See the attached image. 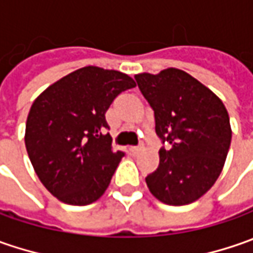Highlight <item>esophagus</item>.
<instances>
[{
	"mask_svg": "<svg viewBox=\"0 0 253 253\" xmlns=\"http://www.w3.org/2000/svg\"><path fill=\"white\" fill-rule=\"evenodd\" d=\"M142 149H143V146H132L131 153L133 155V156H136V155H138V153H139Z\"/></svg>",
	"mask_w": 253,
	"mask_h": 253,
	"instance_id": "esophagus-1",
	"label": "esophagus"
}]
</instances>
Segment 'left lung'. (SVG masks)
I'll return each mask as SVG.
<instances>
[{
  "label": "left lung",
  "instance_id": "1",
  "mask_svg": "<svg viewBox=\"0 0 253 253\" xmlns=\"http://www.w3.org/2000/svg\"><path fill=\"white\" fill-rule=\"evenodd\" d=\"M135 80L155 112L158 136L169 145L159 151V166L146 184L165 204H190L222 171L232 136L228 111L209 87L179 69L136 74Z\"/></svg>",
  "mask_w": 253,
  "mask_h": 253
}]
</instances>
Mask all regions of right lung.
Wrapping results in <instances>:
<instances>
[{"instance_id":"obj_1","label":"right lung","mask_w":253,"mask_h":253,"mask_svg":"<svg viewBox=\"0 0 253 253\" xmlns=\"http://www.w3.org/2000/svg\"><path fill=\"white\" fill-rule=\"evenodd\" d=\"M135 87L128 74L87 66L49 85L32 104L25 146L39 180L66 204L101 197L124 152L114 151L105 112Z\"/></svg>"}]
</instances>
